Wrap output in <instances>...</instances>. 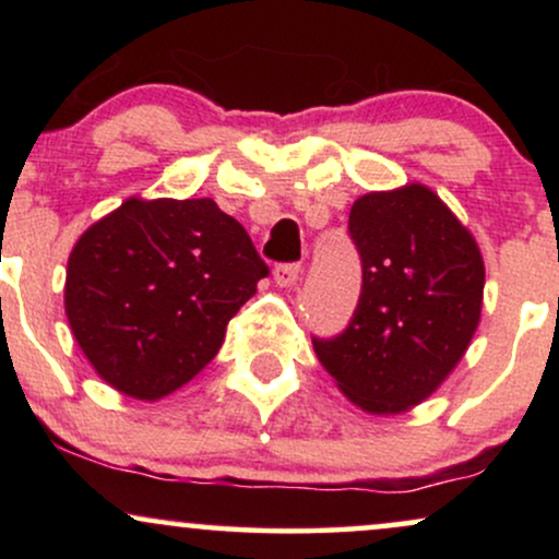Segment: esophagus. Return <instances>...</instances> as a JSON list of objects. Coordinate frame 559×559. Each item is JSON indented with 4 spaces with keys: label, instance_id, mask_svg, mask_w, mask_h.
Segmentation results:
<instances>
[{
    "label": "esophagus",
    "instance_id": "1",
    "mask_svg": "<svg viewBox=\"0 0 559 559\" xmlns=\"http://www.w3.org/2000/svg\"><path fill=\"white\" fill-rule=\"evenodd\" d=\"M299 275H301V267L297 265V262H284V265H275V271H273L275 284H278L281 288L297 286Z\"/></svg>",
    "mask_w": 559,
    "mask_h": 559
}]
</instances>
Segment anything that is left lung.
<instances>
[{"instance_id": "1", "label": "left lung", "mask_w": 559, "mask_h": 559, "mask_svg": "<svg viewBox=\"0 0 559 559\" xmlns=\"http://www.w3.org/2000/svg\"><path fill=\"white\" fill-rule=\"evenodd\" d=\"M349 236L362 260L360 301L338 336L312 346L357 407L396 415L428 400L463 360L484 305V258L423 183L357 199Z\"/></svg>"}]
</instances>
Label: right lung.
I'll return each mask as SVG.
<instances>
[{
	"label": "right lung",
	"instance_id": "obj_1",
	"mask_svg": "<svg viewBox=\"0 0 559 559\" xmlns=\"http://www.w3.org/2000/svg\"><path fill=\"white\" fill-rule=\"evenodd\" d=\"M265 275L247 230L213 199L131 197L75 241L68 323L102 381L155 402L213 360Z\"/></svg>",
	"mask_w": 559,
	"mask_h": 559
}]
</instances>
